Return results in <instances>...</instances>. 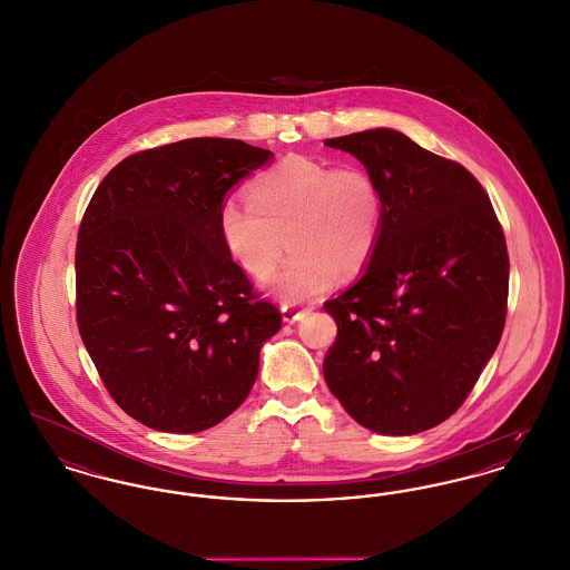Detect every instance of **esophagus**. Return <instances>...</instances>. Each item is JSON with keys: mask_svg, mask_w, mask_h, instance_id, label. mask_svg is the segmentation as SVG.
I'll return each instance as SVG.
<instances>
[{"mask_svg": "<svg viewBox=\"0 0 570 570\" xmlns=\"http://www.w3.org/2000/svg\"><path fill=\"white\" fill-rule=\"evenodd\" d=\"M305 312H307V309H299V307H293V305H284V307H282V318H284V323H295V321L302 318Z\"/></svg>", "mask_w": 570, "mask_h": 570, "instance_id": "obj_1", "label": "esophagus"}]
</instances>
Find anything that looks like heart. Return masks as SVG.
I'll return each instance as SVG.
<instances>
[{
  "label": "heart",
  "instance_id": "obj_1",
  "mask_svg": "<svg viewBox=\"0 0 570 570\" xmlns=\"http://www.w3.org/2000/svg\"><path fill=\"white\" fill-rule=\"evenodd\" d=\"M219 236L238 267L267 277L284 252V267L267 291L284 303L309 302L334 286L337 271L368 265L383 226V194L368 169L334 168L288 157L261 174L249 200L228 196L219 206Z\"/></svg>",
  "mask_w": 570,
  "mask_h": 570
}]
</instances>
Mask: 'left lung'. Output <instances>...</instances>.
<instances>
[{"label": "left lung", "mask_w": 570, "mask_h": 570, "mask_svg": "<svg viewBox=\"0 0 570 570\" xmlns=\"http://www.w3.org/2000/svg\"><path fill=\"white\" fill-rule=\"evenodd\" d=\"M376 178L383 226L364 275L325 303L337 335L323 374L335 399L381 435L448 420L495 353L508 249L482 185L394 129L325 139Z\"/></svg>", "instance_id": "left-lung-1"}]
</instances>
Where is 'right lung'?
I'll return each instance as SVG.
<instances>
[{
	"label": "right lung",
	"instance_id": "right-lung-1",
	"mask_svg": "<svg viewBox=\"0 0 570 570\" xmlns=\"http://www.w3.org/2000/svg\"><path fill=\"white\" fill-rule=\"evenodd\" d=\"M273 153L194 137L135 153L97 187L77 235L79 335L118 406L148 429L226 420L282 327L219 236L226 194Z\"/></svg>",
	"mask_w": 570,
	"mask_h": 570
}]
</instances>
